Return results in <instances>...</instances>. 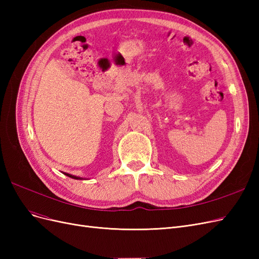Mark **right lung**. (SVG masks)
Segmentation results:
<instances>
[{
	"label": "right lung",
	"instance_id": "1",
	"mask_svg": "<svg viewBox=\"0 0 259 259\" xmlns=\"http://www.w3.org/2000/svg\"><path fill=\"white\" fill-rule=\"evenodd\" d=\"M67 176H69V177H71V178H75V179H80L79 177H75V176H72V175H70V174H66Z\"/></svg>",
	"mask_w": 259,
	"mask_h": 259
}]
</instances>
